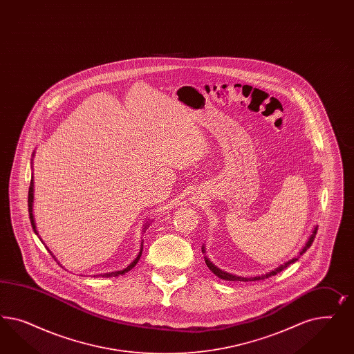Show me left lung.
I'll return each mask as SVG.
<instances>
[{
	"label": "left lung",
	"mask_w": 354,
	"mask_h": 354,
	"mask_svg": "<svg viewBox=\"0 0 354 354\" xmlns=\"http://www.w3.org/2000/svg\"><path fill=\"white\" fill-rule=\"evenodd\" d=\"M317 227L314 228V231H313V234H311L310 237H309V240H308V243H306V245L302 248V250L300 252V256H302L309 248L311 247V244H313V241H314V239H315V235H317ZM203 252L205 253L204 247H203ZM300 257H295L292 258L290 261L288 262H286V263H283V265H280L279 268H274L272 271H270L268 274H265V275H261V277H253V278H243V277H236V275H232V274H228V272H225V271H222L221 268H216L214 266L210 261H209V258L205 257V262H206V266L210 268L213 272H214L215 275L218 277V278L225 279V280H228V281H256V280H263V279L270 278V277H274V275H277L278 272H280L281 270H284L286 268H288L290 263H293V262H296L297 259Z\"/></svg>",
	"instance_id": "obj_1"
}]
</instances>
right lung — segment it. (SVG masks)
<instances>
[{
    "label": "right lung",
    "mask_w": 354,
    "mask_h": 354,
    "mask_svg": "<svg viewBox=\"0 0 354 354\" xmlns=\"http://www.w3.org/2000/svg\"><path fill=\"white\" fill-rule=\"evenodd\" d=\"M32 204H33V178L31 179V185H30V189H28V213H30V221H31V225H32L33 231L36 232V235H37V231H36V225H35V221H33V214H32ZM147 228V227H145ZM141 253H142V243H141V249H140L139 254H138V257L135 258L131 263H129V266L126 268H123V270H120V271H113V272H106V274H100V275H93L95 278L96 277H102V278H111V277H119V275H123V274H126V272H129L131 268H135L136 266V263L139 262L140 257H141Z\"/></svg>",
    "instance_id": "obj_1"
}]
</instances>
